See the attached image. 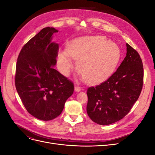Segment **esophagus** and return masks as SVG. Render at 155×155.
I'll use <instances>...</instances> for the list:
<instances>
[{
  "instance_id": "1",
  "label": "esophagus",
  "mask_w": 155,
  "mask_h": 155,
  "mask_svg": "<svg viewBox=\"0 0 155 155\" xmlns=\"http://www.w3.org/2000/svg\"><path fill=\"white\" fill-rule=\"evenodd\" d=\"M74 89H75V91L79 92V91H80L81 90V88L80 87H79V86H76V87H75Z\"/></svg>"
}]
</instances>
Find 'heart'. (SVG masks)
Segmentation results:
<instances>
[{
    "label": "heart",
    "mask_w": 155,
    "mask_h": 155,
    "mask_svg": "<svg viewBox=\"0 0 155 155\" xmlns=\"http://www.w3.org/2000/svg\"><path fill=\"white\" fill-rule=\"evenodd\" d=\"M121 57L119 46L107 41L103 36H88L72 41L67 51H59L58 67L67 75L73 66L71 58L78 60L79 73L86 82L96 83L104 81L116 67Z\"/></svg>",
    "instance_id": "b5f03b06"
}]
</instances>
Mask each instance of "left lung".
I'll return each instance as SVG.
<instances>
[{"instance_id":"1","label":"left lung","mask_w":155,"mask_h":155,"mask_svg":"<svg viewBox=\"0 0 155 155\" xmlns=\"http://www.w3.org/2000/svg\"><path fill=\"white\" fill-rule=\"evenodd\" d=\"M126 57L116 71L95 87L87 89V114L94 122L106 125L129 113L141 93L143 68L137 50L126 44Z\"/></svg>"}]
</instances>
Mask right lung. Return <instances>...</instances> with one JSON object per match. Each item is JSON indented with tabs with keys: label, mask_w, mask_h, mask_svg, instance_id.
Listing matches in <instances>:
<instances>
[{
	"label": "right lung",
	"mask_w": 155,
	"mask_h": 155,
	"mask_svg": "<svg viewBox=\"0 0 155 155\" xmlns=\"http://www.w3.org/2000/svg\"><path fill=\"white\" fill-rule=\"evenodd\" d=\"M57 32L54 28L41 30L22 48L16 64L18 94L27 111L44 121L61 114L74 90V83L54 68L59 45L51 41Z\"/></svg>",
	"instance_id": "1"
}]
</instances>
